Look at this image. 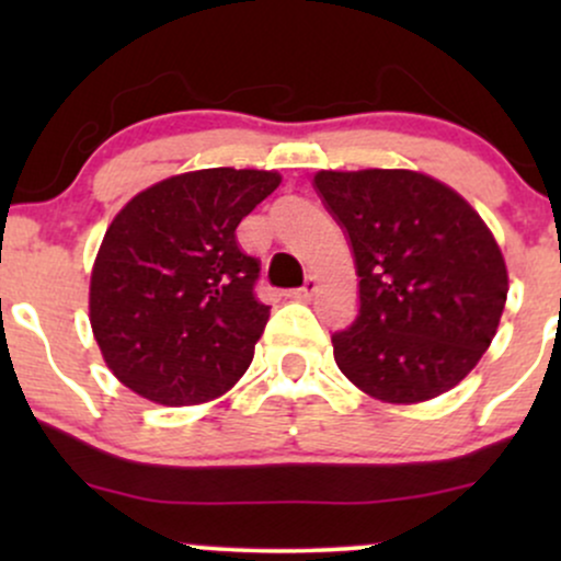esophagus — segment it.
I'll return each instance as SVG.
<instances>
[{"label":"esophagus","mask_w":561,"mask_h":561,"mask_svg":"<svg viewBox=\"0 0 561 561\" xmlns=\"http://www.w3.org/2000/svg\"><path fill=\"white\" fill-rule=\"evenodd\" d=\"M317 287H319L317 276H306V282H302V287L293 289V293H289V298H295V300H311V295L317 293Z\"/></svg>","instance_id":"obj_1"}]
</instances>
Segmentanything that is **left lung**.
I'll return each mask as SVG.
<instances>
[{
  "label": "left lung",
  "mask_w": 561,
  "mask_h": 561,
  "mask_svg": "<svg viewBox=\"0 0 561 561\" xmlns=\"http://www.w3.org/2000/svg\"><path fill=\"white\" fill-rule=\"evenodd\" d=\"M313 186L358 274V317L332 334L340 371L388 403L456 388L495 337L508 293L504 255L478 210L405 169L319 171Z\"/></svg>",
  "instance_id": "obj_1"
}]
</instances>
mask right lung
<instances>
[{"label":"right lung","instance_id":"1","mask_svg":"<svg viewBox=\"0 0 561 561\" xmlns=\"http://www.w3.org/2000/svg\"><path fill=\"white\" fill-rule=\"evenodd\" d=\"M276 171L203 169L147 186L100 244L89 321L128 390L163 405L224 396L248 371L268 306L261 263L234 229L279 186Z\"/></svg>","mask_w":561,"mask_h":561}]
</instances>
